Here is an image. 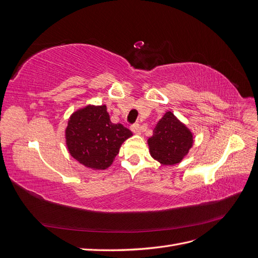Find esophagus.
Segmentation results:
<instances>
[{
    "label": "esophagus",
    "instance_id": "1",
    "mask_svg": "<svg viewBox=\"0 0 258 258\" xmlns=\"http://www.w3.org/2000/svg\"><path fill=\"white\" fill-rule=\"evenodd\" d=\"M130 129H131V131H132V132H135V134H140V132H141V127H140V124H139V123H134V124H131Z\"/></svg>",
    "mask_w": 258,
    "mask_h": 258
}]
</instances>
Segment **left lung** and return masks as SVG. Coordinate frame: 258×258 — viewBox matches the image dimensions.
<instances>
[{
  "label": "left lung",
  "instance_id": "obj_1",
  "mask_svg": "<svg viewBox=\"0 0 258 258\" xmlns=\"http://www.w3.org/2000/svg\"><path fill=\"white\" fill-rule=\"evenodd\" d=\"M151 156L163 166L181 162L194 143L191 131L172 112H167L147 140Z\"/></svg>",
  "mask_w": 258,
  "mask_h": 258
}]
</instances>
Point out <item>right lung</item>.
Segmentation results:
<instances>
[{
  "label": "right lung",
  "mask_w": 258,
  "mask_h": 258,
  "mask_svg": "<svg viewBox=\"0 0 258 258\" xmlns=\"http://www.w3.org/2000/svg\"><path fill=\"white\" fill-rule=\"evenodd\" d=\"M131 136L132 132L121 123L111 121L106 105H87L70 117L66 143L69 153L83 166L105 170Z\"/></svg>",
  "instance_id": "right-lung-1"
}]
</instances>
